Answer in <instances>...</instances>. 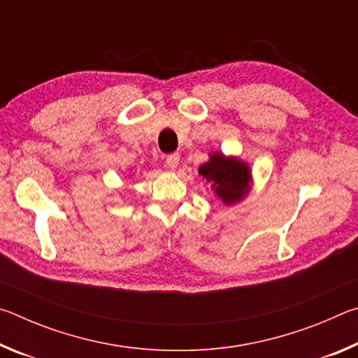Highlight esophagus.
<instances>
[{"label":"esophagus","mask_w":358,"mask_h":358,"mask_svg":"<svg viewBox=\"0 0 358 358\" xmlns=\"http://www.w3.org/2000/svg\"><path fill=\"white\" fill-rule=\"evenodd\" d=\"M178 162H180V155L178 153H172V155L166 156V167L171 169V171L177 169Z\"/></svg>","instance_id":"1"}]
</instances>
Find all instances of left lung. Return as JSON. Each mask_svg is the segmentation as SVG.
<instances>
[{
	"instance_id": "1",
	"label": "left lung",
	"mask_w": 358,
	"mask_h": 358,
	"mask_svg": "<svg viewBox=\"0 0 358 358\" xmlns=\"http://www.w3.org/2000/svg\"><path fill=\"white\" fill-rule=\"evenodd\" d=\"M199 173L213 183L216 196L224 203H234L245 196L250 187V171L237 159H226L222 155H213L201 166Z\"/></svg>"
}]
</instances>
